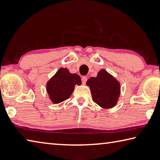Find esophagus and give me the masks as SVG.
<instances>
[{"instance_id":"1","label":"esophagus","mask_w":160,"mask_h":160,"mask_svg":"<svg viewBox=\"0 0 160 160\" xmlns=\"http://www.w3.org/2000/svg\"><path fill=\"white\" fill-rule=\"evenodd\" d=\"M87 79H88V78H87L86 77H83L82 78H81V81H82V83L83 84V85H85L86 84Z\"/></svg>"}]
</instances>
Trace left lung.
I'll return each instance as SVG.
<instances>
[{"mask_svg":"<svg viewBox=\"0 0 160 160\" xmlns=\"http://www.w3.org/2000/svg\"><path fill=\"white\" fill-rule=\"evenodd\" d=\"M86 85L89 86L92 100L105 109L117 104L120 95V84L113 75L102 69L96 77H90Z\"/></svg>","mask_w":160,"mask_h":160,"instance_id":"left-lung-1","label":"left lung"}]
</instances>
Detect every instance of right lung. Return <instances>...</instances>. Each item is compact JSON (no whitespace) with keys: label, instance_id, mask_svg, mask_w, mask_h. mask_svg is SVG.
Returning a JSON list of instances; mask_svg holds the SVG:
<instances>
[{"label":"right lung","instance_id":"obj_1","mask_svg":"<svg viewBox=\"0 0 160 160\" xmlns=\"http://www.w3.org/2000/svg\"><path fill=\"white\" fill-rule=\"evenodd\" d=\"M81 84L79 75L72 74L67 68H62L47 81L46 90L52 103L58 104L70 98L75 86Z\"/></svg>","mask_w":160,"mask_h":160}]
</instances>
